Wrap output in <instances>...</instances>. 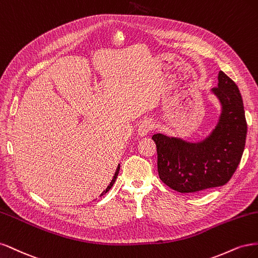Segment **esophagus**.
<instances>
[{
  "mask_svg": "<svg viewBox=\"0 0 258 258\" xmlns=\"http://www.w3.org/2000/svg\"><path fill=\"white\" fill-rule=\"evenodd\" d=\"M155 127V124L154 122H152L151 120H147V121H144V123L141 124V125L139 126L138 128V135L140 137H145L147 136L149 133H150L152 130H154Z\"/></svg>",
  "mask_w": 258,
  "mask_h": 258,
  "instance_id": "34e87169",
  "label": "esophagus"
}]
</instances>
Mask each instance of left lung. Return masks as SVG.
<instances>
[{
  "instance_id": "1",
  "label": "left lung",
  "mask_w": 258,
  "mask_h": 258,
  "mask_svg": "<svg viewBox=\"0 0 258 258\" xmlns=\"http://www.w3.org/2000/svg\"><path fill=\"white\" fill-rule=\"evenodd\" d=\"M211 89L221 106L214 128L205 138L188 141L159 133L152 139L157 150V171L166 185L179 193H196L226 184L242 156L246 121L242 97L226 74L219 73Z\"/></svg>"
}]
</instances>
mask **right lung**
<instances>
[{
    "instance_id": "right-lung-1",
    "label": "right lung",
    "mask_w": 258,
    "mask_h": 258,
    "mask_svg": "<svg viewBox=\"0 0 258 258\" xmlns=\"http://www.w3.org/2000/svg\"><path fill=\"white\" fill-rule=\"evenodd\" d=\"M119 170H120V166H118V168H117V171H115V173H114V177H113L112 181L110 182V185H109V186H108V187L106 188V190H104V192H103V194H106V193L108 192V190H109V189L111 188L112 184L114 183V181H115V179H117V177H118V173H119ZM103 194H102V195H103Z\"/></svg>"
}]
</instances>
